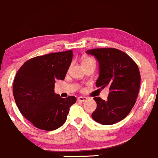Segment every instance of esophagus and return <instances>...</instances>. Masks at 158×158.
<instances>
[{
	"label": "esophagus",
	"instance_id": "1",
	"mask_svg": "<svg viewBox=\"0 0 158 158\" xmlns=\"http://www.w3.org/2000/svg\"><path fill=\"white\" fill-rule=\"evenodd\" d=\"M87 99H88V98L85 97H79L77 98V101L78 102H85V101H86Z\"/></svg>",
	"mask_w": 158,
	"mask_h": 158
}]
</instances>
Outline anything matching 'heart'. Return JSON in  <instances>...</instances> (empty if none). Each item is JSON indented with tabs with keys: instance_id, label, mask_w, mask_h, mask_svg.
Returning <instances> with one entry per match:
<instances>
[{
	"instance_id": "heart-1",
	"label": "heart",
	"mask_w": 158,
	"mask_h": 158,
	"mask_svg": "<svg viewBox=\"0 0 158 158\" xmlns=\"http://www.w3.org/2000/svg\"><path fill=\"white\" fill-rule=\"evenodd\" d=\"M91 61H94L93 59H91V58H86V59H85L84 61H83V64L91 62Z\"/></svg>"
}]
</instances>
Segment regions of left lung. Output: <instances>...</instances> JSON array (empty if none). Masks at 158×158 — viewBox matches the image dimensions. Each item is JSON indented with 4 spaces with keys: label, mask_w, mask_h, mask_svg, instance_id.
I'll list each match as a JSON object with an SVG mask.
<instances>
[{
    "label": "left lung",
    "mask_w": 158,
    "mask_h": 158,
    "mask_svg": "<svg viewBox=\"0 0 158 158\" xmlns=\"http://www.w3.org/2000/svg\"><path fill=\"white\" fill-rule=\"evenodd\" d=\"M99 63L97 88L108 87V99L94 97L97 106L92 118L102 125H112L127 117L135 106L140 85V73L136 62L126 52L116 48L87 50Z\"/></svg>",
    "instance_id": "8db88e82"
}]
</instances>
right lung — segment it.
Returning <instances> with one entry per match:
<instances>
[{
  "instance_id": "obj_1",
  "label": "right lung",
  "mask_w": 158,
  "mask_h": 158,
  "mask_svg": "<svg viewBox=\"0 0 158 158\" xmlns=\"http://www.w3.org/2000/svg\"><path fill=\"white\" fill-rule=\"evenodd\" d=\"M73 50L36 56L23 63L16 73L13 96L21 113L36 128L45 131L65 123L77 98L65 99L54 93L56 79H64L71 64Z\"/></svg>"
}]
</instances>
